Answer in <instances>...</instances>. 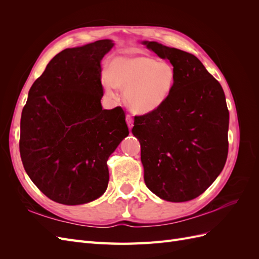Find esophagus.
<instances>
[{"mask_svg":"<svg viewBox=\"0 0 259 259\" xmlns=\"http://www.w3.org/2000/svg\"><path fill=\"white\" fill-rule=\"evenodd\" d=\"M126 123H127L130 128L133 127V124H134V120H133V116L131 114H126Z\"/></svg>","mask_w":259,"mask_h":259,"instance_id":"esophagus-1","label":"esophagus"}]
</instances>
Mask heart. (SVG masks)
<instances>
[{
  "mask_svg": "<svg viewBox=\"0 0 259 259\" xmlns=\"http://www.w3.org/2000/svg\"><path fill=\"white\" fill-rule=\"evenodd\" d=\"M175 70L166 61L148 56L114 58L101 83L108 95L114 88L125 89L124 100L133 111L148 113L166 103L175 84Z\"/></svg>",
  "mask_w": 259,
  "mask_h": 259,
  "instance_id": "1",
  "label": "heart"
}]
</instances>
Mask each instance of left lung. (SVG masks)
Masks as SVG:
<instances>
[{"instance_id": "obj_1", "label": "left lung", "mask_w": 259, "mask_h": 259, "mask_svg": "<svg viewBox=\"0 0 259 259\" xmlns=\"http://www.w3.org/2000/svg\"><path fill=\"white\" fill-rule=\"evenodd\" d=\"M175 70V84L159 109L135 116L146 186L169 202L193 200L221 174L228 155L229 111L222 85L194 55L144 41Z\"/></svg>"}]
</instances>
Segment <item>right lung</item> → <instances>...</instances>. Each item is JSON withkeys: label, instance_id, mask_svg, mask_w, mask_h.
I'll use <instances>...</instances> for the list:
<instances>
[{"label": "right lung", "instance_id": "1", "mask_svg": "<svg viewBox=\"0 0 259 259\" xmlns=\"http://www.w3.org/2000/svg\"><path fill=\"white\" fill-rule=\"evenodd\" d=\"M113 45L99 40L57 54L31 86L22 109L23 167L60 204H84L106 191L107 161L130 133L121 107L105 110L100 104V61Z\"/></svg>", "mask_w": 259, "mask_h": 259}]
</instances>
